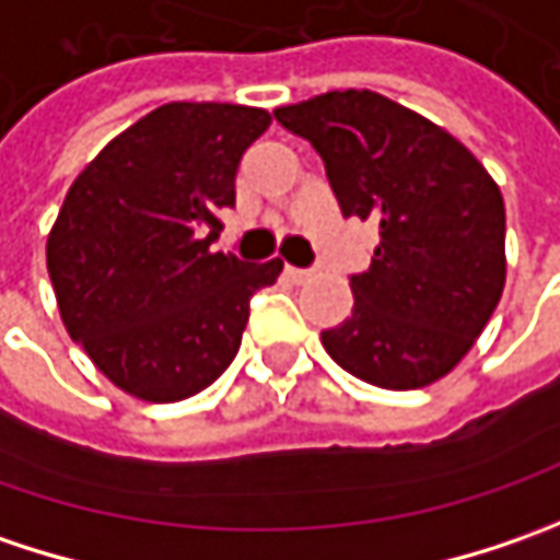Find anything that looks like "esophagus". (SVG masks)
Here are the masks:
<instances>
[{
	"mask_svg": "<svg viewBox=\"0 0 560 560\" xmlns=\"http://www.w3.org/2000/svg\"><path fill=\"white\" fill-rule=\"evenodd\" d=\"M284 276L294 281V284H304V281L313 279V272H310V269H298V266H288V269H284Z\"/></svg>",
	"mask_w": 560,
	"mask_h": 560,
	"instance_id": "34e87169",
	"label": "esophagus"
}]
</instances>
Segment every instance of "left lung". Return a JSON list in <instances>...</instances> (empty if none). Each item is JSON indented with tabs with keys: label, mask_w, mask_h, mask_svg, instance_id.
Segmentation results:
<instances>
[{
	"label": "left lung",
	"mask_w": 560,
	"mask_h": 560,
	"mask_svg": "<svg viewBox=\"0 0 560 560\" xmlns=\"http://www.w3.org/2000/svg\"><path fill=\"white\" fill-rule=\"evenodd\" d=\"M276 118L323 156L341 212L378 222L353 313L323 331L328 357L388 392L448 376L504 291L495 178L445 128L373 90H328Z\"/></svg>",
	"instance_id": "8db88e82"
}]
</instances>
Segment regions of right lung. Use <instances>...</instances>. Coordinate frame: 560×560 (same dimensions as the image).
Listing matches in <instances>:
<instances>
[{
	"instance_id": "obj_1",
	"label": "right lung",
	"mask_w": 560,
	"mask_h": 560,
	"mask_svg": "<svg viewBox=\"0 0 560 560\" xmlns=\"http://www.w3.org/2000/svg\"><path fill=\"white\" fill-rule=\"evenodd\" d=\"M272 115L234 103H165L96 153L46 237L61 326L125 395L175 404L241 348L254 291L279 256L209 250L234 207V172Z\"/></svg>"
}]
</instances>
